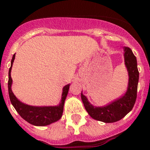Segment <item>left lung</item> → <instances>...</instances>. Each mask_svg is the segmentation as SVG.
Wrapping results in <instances>:
<instances>
[{"label":"left lung","mask_w":150,"mask_h":150,"mask_svg":"<svg viewBox=\"0 0 150 150\" xmlns=\"http://www.w3.org/2000/svg\"><path fill=\"white\" fill-rule=\"evenodd\" d=\"M125 64L128 72V85L123 96L103 107H94L89 102L86 96L81 93L84 107L95 120L105 123H113L121 120L132 110L137 97V88L139 73L137 68V60L129 47H124Z\"/></svg>","instance_id":"left-lung-1"}]
</instances>
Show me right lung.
<instances>
[{
	"instance_id": "right-lung-1",
	"label": "right lung",
	"mask_w": 150,
	"mask_h": 150,
	"mask_svg": "<svg viewBox=\"0 0 150 150\" xmlns=\"http://www.w3.org/2000/svg\"><path fill=\"white\" fill-rule=\"evenodd\" d=\"M15 54H14L11 62V68L8 71V93L11 104L15 107L16 111L18 113L22 118L25 120L31 125L36 126H46L50 124L56 122L60 120L63 114L64 104V101L68 95V89L70 84L66 85L64 86L61 100L57 106H44V107H36V106H30L21 102L14 95L11 90V85L12 79L11 77V71L12 68L13 62L15 60Z\"/></svg>"
}]
</instances>
